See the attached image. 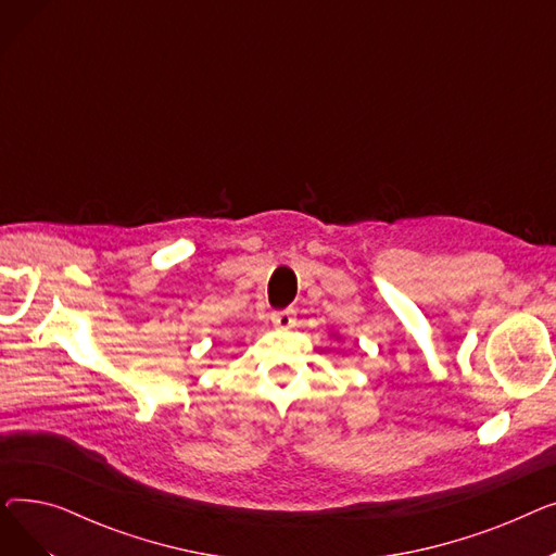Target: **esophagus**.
Returning <instances> with one entry per match:
<instances>
[{"label": "esophagus", "mask_w": 556, "mask_h": 556, "mask_svg": "<svg viewBox=\"0 0 556 556\" xmlns=\"http://www.w3.org/2000/svg\"><path fill=\"white\" fill-rule=\"evenodd\" d=\"M270 323H273L275 329L286 331V329H293V327H295L298 317H295V311H293V308H288V311H273V313H270Z\"/></svg>", "instance_id": "34e87169"}]
</instances>
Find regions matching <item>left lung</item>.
Listing matches in <instances>:
<instances>
[{
  "label": "left lung",
  "instance_id": "8db88e82",
  "mask_svg": "<svg viewBox=\"0 0 556 556\" xmlns=\"http://www.w3.org/2000/svg\"><path fill=\"white\" fill-rule=\"evenodd\" d=\"M329 336H331V338H333V340H340V336H338V333H336V331H331V333H329Z\"/></svg>",
  "mask_w": 556,
  "mask_h": 556
}]
</instances>
